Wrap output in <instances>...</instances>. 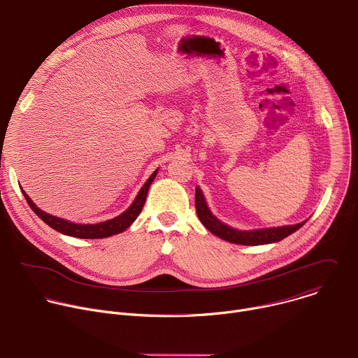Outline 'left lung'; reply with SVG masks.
<instances>
[{
	"label": "left lung",
	"instance_id": "obj_1",
	"mask_svg": "<svg viewBox=\"0 0 358 358\" xmlns=\"http://www.w3.org/2000/svg\"><path fill=\"white\" fill-rule=\"evenodd\" d=\"M195 210L199 221L206 227L210 232L217 235L218 238L228 241L231 243H239V245H264V243H272L282 241L283 238L289 236L299 228H301L304 222L296 224V225H285L279 228H266V229H255V231H238L234 229L221 221H218L211 211L207 207L206 198H203L201 189L195 188Z\"/></svg>",
	"mask_w": 358,
	"mask_h": 358
}]
</instances>
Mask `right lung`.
Here are the masks:
<instances>
[{"label":"right lung","mask_w":358,"mask_h":358,"mask_svg":"<svg viewBox=\"0 0 358 358\" xmlns=\"http://www.w3.org/2000/svg\"><path fill=\"white\" fill-rule=\"evenodd\" d=\"M157 174V170L152 173L150 176V178L145 181V184L141 187V189L138 191L136 199L133 201L131 206L119 217L113 218V220H109V221H105V222H99V224H86V225H82V224H73V222H69V221H65L62 218H58L55 215H49L46 213H43L42 210H39L35 203L31 201V198L27 195V192L22 189V194L28 202V206L32 208V211L46 224L49 225L50 228H54L55 231L61 232V234H65V235H69V236H75V238H82V239H100V238H108V236H112V235H116V234H120L123 232L124 229H127L133 222L134 220L138 217V214L141 213L143 210V206L145 202V196H147V192H148V188L152 182V180H155Z\"/></svg>","instance_id":"right-lung-1"}]
</instances>
